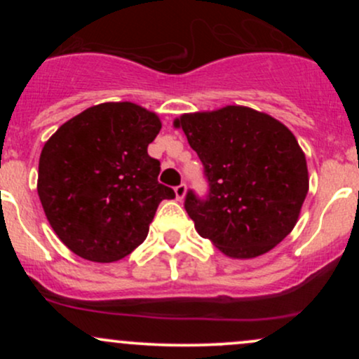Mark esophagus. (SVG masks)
<instances>
[{"mask_svg": "<svg viewBox=\"0 0 359 359\" xmlns=\"http://www.w3.org/2000/svg\"><path fill=\"white\" fill-rule=\"evenodd\" d=\"M174 191H175V197H177V199L182 201L184 197H185V192H187V187H185V184H180V185H177Z\"/></svg>", "mask_w": 359, "mask_h": 359, "instance_id": "obj_1", "label": "esophagus"}]
</instances>
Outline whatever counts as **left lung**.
<instances>
[{
    "label": "left lung",
    "mask_w": 359,
    "mask_h": 359,
    "mask_svg": "<svg viewBox=\"0 0 359 359\" xmlns=\"http://www.w3.org/2000/svg\"><path fill=\"white\" fill-rule=\"evenodd\" d=\"M174 126L184 130L209 182L208 199L185 196L196 231L229 258L275 248L297 224L309 191L306 155L294 133L246 106L182 114Z\"/></svg>",
    "instance_id": "left-lung-1"
}]
</instances>
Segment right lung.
<instances>
[{
	"label": "right lung",
	"mask_w": 359,
	"mask_h": 359,
	"mask_svg": "<svg viewBox=\"0 0 359 359\" xmlns=\"http://www.w3.org/2000/svg\"><path fill=\"white\" fill-rule=\"evenodd\" d=\"M162 121L135 102H102L65 121L39 162L40 203L59 240L97 263L125 258L145 241L156 208L175 192L158 184L147 148Z\"/></svg>",
	"instance_id": "add662e5"
}]
</instances>
